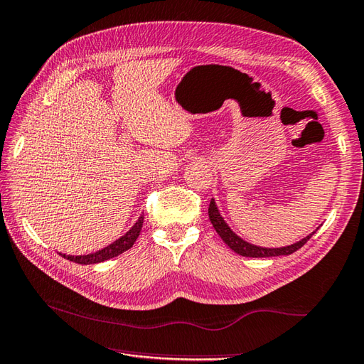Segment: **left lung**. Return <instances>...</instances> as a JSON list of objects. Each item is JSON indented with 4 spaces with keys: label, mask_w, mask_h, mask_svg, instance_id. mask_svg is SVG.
<instances>
[{
    "label": "left lung",
    "mask_w": 364,
    "mask_h": 364,
    "mask_svg": "<svg viewBox=\"0 0 364 364\" xmlns=\"http://www.w3.org/2000/svg\"><path fill=\"white\" fill-rule=\"evenodd\" d=\"M208 214H209V220L213 223L214 230L217 231V234L220 235L222 240L230 247L234 252H237L240 256L245 257H276V256H289L291 252L298 251L301 247L307 243V240L311 237L316 232V230L309 234L307 237L301 239L299 242L289 245V247H282V248H264V247H257V245H252L245 242L243 239H240L237 234H235L228 223L223 220V217L220 215V210H218L217 205H215V200L213 198L209 203V209H208Z\"/></svg>",
    "instance_id": "1"
}]
</instances>
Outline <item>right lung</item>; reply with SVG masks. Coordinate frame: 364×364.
<instances>
[{
  "mask_svg": "<svg viewBox=\"0 0 364 364\" xmlns=\"http://www.w3.org/2000/svg\"><path fill=\"white\" fill-rule=\"evenodd\" d=\"M144 223V215H141L138 218V222L134 223L129 231H127L122 237H119L117 240H114L113 243H109L108 247L99 250L96 252H91V255H83V256H66L63 255L65 259L75 262V264L80 265H91V264H99V262H105L108 259H113L116 256L122 255L124 251L130 250L133 247V243L136 242L138 235L141 232V228Z\"/></svg>",
  "mask_w": 364,
  "mask_h": 364,
  "instance_id": "1",
  "label": "right lung"
}]
</instances>
